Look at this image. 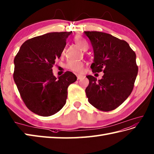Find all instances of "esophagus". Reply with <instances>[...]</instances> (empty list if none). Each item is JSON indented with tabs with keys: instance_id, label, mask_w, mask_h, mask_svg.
<instances>
[{
	"instance_id": "1",
	"label": "esophagus",
	"mask_w": 154,
	"mask_h": 154,
	"mask_svg": "<svg viewBox=\"0 0 154 154\" xmlns=\"http://www.w3.org/2000/svg\"><path fill=\"white\" fill-rule=\"evenodd\" d=\"M77 79L78 80H80V79H82V78H84V77H85V76H84V75H81V74H77Z\"/></svg>"
}]
</instances>
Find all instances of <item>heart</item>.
Returning <instances> with one entry per match:
<instances>
[{"mask_svg":"<svg viewBox=\"0 0 154 154\" xmlns=\"http://www.w3.org/2000/svg\"><path fill=\"white\" fill-rule=\"evenodd\" d=\"M74 41L76 42L77 45H79L83 50L86 48H88V44L85 40H82L79 38H76L74 39ZM66 67L71 70L76 72H80L82 71V69L84 67V62L82 61L70 60L68 62Z\"/></svg>","mask_w":154,"mask_h":154,"instance_id":"b5f03b06","label":"heart"}]
</instances>
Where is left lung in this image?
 Wrapping results in <instances>:
<instances>
[{"instance_id": "8db88e82", "label": "left lung", "mask_w": 154, "mask_h": 154, "mask_svg": "<svg viewBox=\"0 0 154 154\" xmlns=\"http://www.w3.org/2000/svg\"><path fill=\"white\" fill-rule=\"evenodd\" d=\"M94 50L93 72H103L101 80L88 75L86 88L88 102L101 111L108 112L120 106L134 88L138 71L136 55L125 40L109 34L85 31Z\"/></svg>"}]
</instances>
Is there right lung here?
<instances>
[{
  "label": "right lung",
  "mask_w": 154,
  "mask_h": 154,
  "mask_svg": "<svg viewBox=\"0 0 154 154\" xmlns=\"http://www.w3.org/2000/svg\"><path fill=\"white\" fill-rule=\"evenodd\" d=\"M72 32H50L27 40L16 55L13 78L26 107L41 116L54 115L66 102L68 88L77 80L67 71L57 79L52 73Z\"/></svg>",
  "instance_id": "right-lung-1"
}]
</instances>
